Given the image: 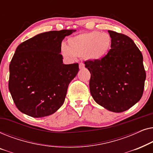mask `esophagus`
<instances>
[{
  "instance_id": "esophagus-1",
  "label": "esophagus",
  "mask_w": 153,
  "mask_h": 153,
  "mask_svg": "<svg viewBox=\"0 0 153 153\" xmlns=\"http://www.w3.org/2000/svg\"><path fill=\"white\" fill-rule=\"evenodd\" d=\"M84 67H85V65L83 64V62H80V63H79V69L84 68Z\"/></svg>"
}]
</instances>
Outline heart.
I'll return each mask as SVG.
<instances>
[{"label": "heart", "instance_id": "heart-1", "mask_svg": "<svg viewBox=\"0 0 153 153\" xmlns=\"http://www.w3.org/2000/svg\"><path fill=\"white\" fill-rule=\"evenodd\" d=\"M112 46L109 34L93 30L81 33L68 39V46L62 45L61 53L67 58L83 56L85 59L97 61L105 58Z\"/></svg>", "mask_w": 153, "mask_h": 153}]
</instances>
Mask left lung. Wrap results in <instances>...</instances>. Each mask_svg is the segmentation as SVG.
Here are the masks:
<instances>
[{
	"label": "left lung",
	"mask_w": 153,
	"mask_h": 153,
	"mask_svg": "<svg viewBox=\"0 0 153 153\" xmlns=\"http://www.w3.org/2000/svg\"><path fill=\"white\" fill-rule=\"evenodd\" d=\"M108 32L112 46L107 56L84 63L91 74L89 86L94 100L106 109L120 113L141 99L146 74L143 56L132 39L122 33Z\"/></svg>",
	"instance_id": "1"
}]
</instances>
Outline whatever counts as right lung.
<instances>
[{
  "label": "right lung",
  "mask_w": 153,
  "mask_h": 153,
  "mask_svg": "<svg viewBox=\"0 0 153 153\" xmlns=\"http://www.w3.org/2000/svg\"><path fill=\"white\" fill-rule=\"evenodd\" d=\"M75 31L42 33L16 48L10 64L8 87L21 112L42 118L54 114L63 104L79 64H63L60 47L62 39Z\"/></svg>",
  "instance_id": "right-lung-1"
}]
</instances>
